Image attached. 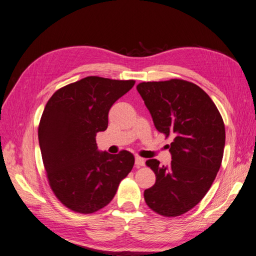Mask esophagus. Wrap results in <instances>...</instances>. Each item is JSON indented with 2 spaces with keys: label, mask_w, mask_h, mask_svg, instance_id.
<instances>
[{
  "label": "esophagus",
  "mask_w": 256,
  "mask_h": 256,
  "mask_svg": "<svg viewBox=\"0 0 256 256\" xmlns=\"http://www.w3.org/2000/svg\"><path fill=\"white\" fill-rule=\"evenodd\" d=\"M135 166L136 168H140L142 166H145V159L142 158L140 156H135Z\"/></svg>",
  "instance_id": "34e87169"
}]
</instances>
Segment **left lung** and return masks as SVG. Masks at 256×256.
Returning <instances> with one entry per match:
<instances>
[{
  "label": "left lung",
  "mask_w": 256,
  "mask_h": 256,
  "mask_svg": "<svg viewBox=\"0 0 256 256\" xmlns=\"http://www.w3.org/2000/svg\"><path fill=\"white\" fill-rule=\"evenodd\" d=\"M156 128L173 140L170 166L146 164L156 182L146 189L147 206L163 216L188 212L206 194L218 175L225 147V126L218 109L198 85L180 78L137 85Z\"/></svg>",
  "instance_id": "obj_1"
}]
</instances>
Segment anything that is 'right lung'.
<instances>
[{
	"label": "right lung",
	"mask_w": 256,
	"mask_h": 256,
	"mask_svg": "<svg viewBox=\"0 0 256 256\" xmlns=\"http://www.w3.org/2000/svg\"><path fill=\"white\" fill-rule=\"evenodd\" d=\"M134 80L86 76L56 90L44 108L38 144L52 190L64 206L94 213L114 199L132 171L134 156L100 152L96 134L108 128L111 106Z\"/></svg>",
	"instance_id": "1"
}]
</instances>
